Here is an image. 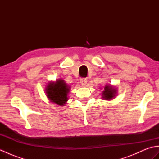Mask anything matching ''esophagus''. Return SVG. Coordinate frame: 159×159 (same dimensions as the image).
Here are the masks:
<instances>
[{
    "mask_svg": "<svg viewBox=\"0 0 159 159\" xmlns=\"http://www.w3.org/2000/svg\"><path fill=\"white\" fill-rule=\"evenodd\" d=\"M87 79H81L80 80V85L82 86H85L86 84H87Z\"/></svg>",
    "mask_w": 159,
    "mask_h": 159,
    "instance_id": "obj_1",
    "label": "esophagus"
}]
</instances>
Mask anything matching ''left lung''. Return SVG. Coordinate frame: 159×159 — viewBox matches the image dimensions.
Instances as JSON below:
<instances>
[{"instance_id":"8db88e82","label":"left lung","mask_w":159,"mask_h":159,"mask_svg":"<svg viewBox=\"0 0 159 159\" xmlns=\"http://www.w3.org/2000/svg\"><path fill=\"white\" fill-rule=\"evenodd\" d=\"M104 90L102 92V98L104 100H111L116 96L117 90L116 87L113 86H111L109 85H107L104 87Z\"/></svg>"}]
</instances>
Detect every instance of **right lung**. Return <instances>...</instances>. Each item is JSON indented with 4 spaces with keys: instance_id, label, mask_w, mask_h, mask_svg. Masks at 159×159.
Returning <instances> with one entry per match:
<instances>
[{
    "instance_id": "1",
    "label": "right lung",
    "mask_w": 159,
    "mask_h": 159,
    "mask_svg": "<svg viewBox=\"0 0 159 159\" xmlns=\"http://www.w3.org/2000/svg\"><path fill=\"white\" fill-rule=\"evenodd\" d=\"M68 85L62 79L50 82L46 87V96L52 102L63 106L67 101V93L70 92Z\"/></svg>"
}]
</instances>
